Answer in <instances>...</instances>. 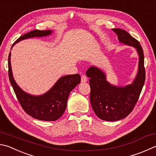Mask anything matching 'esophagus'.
<instances>
[{
	"label": "esophagus",
	"mask_w": 156,
	"mask_h": 156,
	"mask_svg": "<svg viewBox=\"0 0 156 156\" xmlns=\"http://www.w3.org/2000/svg\"><path fill=\"white\" fill-rule=\"evenodd\" d=\"M86 82H87V76H82V77H81V83H86Z\"/></svg>",
	"instance_id": "esophagus-1"
}]
</instances>
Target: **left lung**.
Segmentation results:
<instances>
[{"instance_id":"left-lung-1","label":"left lung","mask_w":156,"mask_h":156,"mask_svg":"<svg viewBox=\"0 0 156 156\" xmlns=\"http://www.w3.org/2000/svg\"><path fill=\"white\" fill-rule=\"evenodd\" d=\"M120 43L132 46L138 55L136 76L131 84L119 87L106 80L104 71L96 66H90L86 72L90 87V101L95 115L101 119L116 121L126 118L132 111L145 83V71L142 47L136 39L125 30L113 29Z\"/></svg>"}]
</instances>
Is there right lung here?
<instances>
[{
    "instance_id": "right-lung-1",
    "label": "right lung",
    "mask_w": 156,
    "mask_h": 156,
    "mask_svg": "<svg viewBox=\"0 0 156 156\" xmlns=\"http://www.w3.org/2000/svg\"><path fill=\"white\" fill-rule=\"evenodd\" d=\"M53 30H34L19 37L11 46L24 39L42 37L50 35ZM9 78L11 86L20 104L28 115L38 120L52 121L58 119L63 115L70 92L80 83L79 74L62 76L46 93L34 95L25 92L14 80L11 66V52L8 58Z\"/></svg>"
}]
</instances>
